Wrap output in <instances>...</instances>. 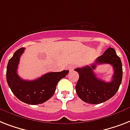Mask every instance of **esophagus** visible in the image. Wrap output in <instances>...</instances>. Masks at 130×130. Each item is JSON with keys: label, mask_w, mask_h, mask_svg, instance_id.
<instances>
[{"label": "esophagus", "mask_w": 130, "mask_h": 130, "mask_svg": "<svg viewBox=\"0 0 130 130\" xmlns=\"http://www.w3.org/2000/svg\"><path fill=\"white\" fill-rule=\"evenodd\" d=\"M74 65H69L68 67V69H69V71H73V69H74Z\"/></svg>", "instance_id": "34e87169"}]
</instances>
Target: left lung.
<instances>
[{
    "instance_id": "8db88e82",
    "label": "left lung",
    "mask_w": 130,
    "mask_h": 130,
    "mask_svg": "<svg viewBox=\"0 0 130 130\" xmlns=\"http://www.w3.org/2000/svg\"><path fill=\"white\" fill-rule=\"evenodd\" d=\"M105 63L111 64L114 69L112 80L110 82L98 78L93 71L96 65ZM75 71L79 75L75 86L77 94L83 102L91 104H99L109 100L116 93L122 83V63L115 49L111 47L98 57L93 64L76 68Z\"/></svg>"
}]
</instances>
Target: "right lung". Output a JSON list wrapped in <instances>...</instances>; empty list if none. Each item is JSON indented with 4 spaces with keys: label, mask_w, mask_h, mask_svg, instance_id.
<instances>
[{
    "label": "right lung",
    "mask_w": 130,
    "mask_h": 130,
    "mask_svg": "<svg viewBox=\"0 0 130 130\" xmlns=\"http://www.w3.org/2000/svg\"><path fill=\"white\" fill-rule=\"evenodd\" d=\"M25 51H16L8 61L7 67V81L12 93L21 101L30 105H38L48 100L55 91L58 82L68 74V70L50 72L32 81L24 80L17 74L20 57Z\"/></svg>",
    "instance_id": "obj_1"
}]
</instances>
